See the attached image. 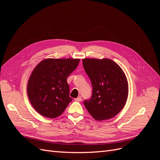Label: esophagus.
<instances>
[{"instance_id":"obj_1","label":"esophagus","mask_w":160,"mask_h":160,"mask_svg":"<svg viewBox=\"0 0 160 160\" xmlns=\"http://www.w3.org/2000/svg\"><path fill=\"white\" fill-rule=\"evenodd\" d=\"M74 100H76V101H78V102H80V101H82V97L79 96V97H78L77 98H76Z\"/></svg>"}]
</instances>
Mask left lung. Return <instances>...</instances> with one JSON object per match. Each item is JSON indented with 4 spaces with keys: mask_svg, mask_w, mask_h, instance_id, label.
<instances>
[{
    "mask_svg": "<svg viewBox=\"0 0 160 160\" xmlns=\"http://www.w3.org/2000/svg\"><path fill=\"white\" fill-rule=\"evenodd\" d=\"M82 62L93 87L91 98L83 102L85 107L97 121L112 118L122 110L128 97V82L123 71L107 58H86Z\"/></svg>",
    "mask_w": 160,
    "mask_h": 160,
    "instance_id": "8db88e82",
    "label": "left lung"
}]
</instances>
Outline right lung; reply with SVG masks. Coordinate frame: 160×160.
<instances>
[{"label":"right lung","mask_w":160,"mask_h":160,"mask_svg":"<svg viewBox=\"0 0 160 160\" xmlns=\"http://www.w3.org/2000/svg\"><path fill=\"white\" fill-rule=\"evenodd\" d=\"M79 62V59H47L35 67L28 80L27 92L32 106L39 114L56 118L72 101L67 78Z\"/></svg>","instance_id":"add662e5"}]
</instances>
